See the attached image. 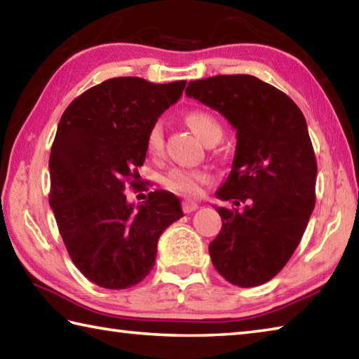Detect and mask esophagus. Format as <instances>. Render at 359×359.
<instances>
[{
    "instance_id": "1",
    "label": "esophagus",
    "mask_w": 359,
    "mask_h": 359,
    "mask_svg": "<svg viewBox=\"0 0 359 359\" xmlns=\"http://www.w3.org/2000/svg\"><path fill=\"white\" fill-rule=\"evenodd\" d=\"M198 207H199V204H198V202H194V201H184V202H182V210H184L185 213H191V212L196 210Z\"/></svg>"
}]
</instances>
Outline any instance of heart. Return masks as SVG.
<instances>
[{"label":"heart","instance_id":"obj_1","mask_svg":"<svg viewBox=\"0 0 359 359\" xmlns=\"http://www.w3.org/2000/svg\"><path fill=\"white\" fill-rule=\"evenodd\" d=\"M185 122L202 141H208L213 136H221V126L217 117L204 109H193L185 114ZM146 152L149 157L158 158L163 154V127L161 123H154L146 138ZM213 175L207 169L191 168H172L160 179V184L168 191L180 194V196H198L202 188L210 184Z\"/></svg>","mask_w":359,"mask_h":359}]
</instances>
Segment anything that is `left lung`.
I'll list each match as a JSON object with an SVG mask.
<instances>
[{
    "label": "left lung",
    "instance_id": "8db88e82",
    "mask_svg": "<svg viewBox=\"0 0 359 359\" xmlns=\"http://www.w3.org/2000/svg\"><path fill=\"white\" fill-rule=\"evenodd\" d=\"M185 94L237 130L229 177L217 191L223 226L208 246L213 266L238 287H256L289 262L316 205L317 161L308 126L287 94L252 75L190 81Z\"/></svg>",
    "mask_w": 359,
    "mask_h": 359
}]
</instances>
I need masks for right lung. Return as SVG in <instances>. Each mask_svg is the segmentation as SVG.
Wrapping results in <instances>:
<instances>
[{
  "label": "right lung",
  "mask_w": 359,
  "mask_h": 359,
  "mask_svg": "<svg viewBox=\"0 0 359 359\" xmlns=\"http://www.w3.org/2000/svg\"><path fill=\"white\" fill-rule=\"evenodd\" d=\"M185 84L109 78L78 95L57 126L50 207L72 262L103 289L141 283L154 269L163 231L184 217L172 193L151 191L135 207L123 190L140 185L149 130Z\"/></svg>",
  "instance_id": "right-lung-1"
}]
</instances>
